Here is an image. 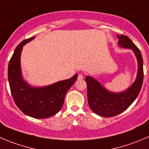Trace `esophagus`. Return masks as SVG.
Returning <instances> with one entry per match:
<instances>
[{"mask_svg": "<svg viewBox=\"0 0 149 149\" xmlns=\"http://www.w3.org/2000/svg\"><path fill=\"white\" fill-rule=\"evenodd\" d=\"M84 79V75L82 73H79V76H78V79L79 80H81V79Z\"/></svg>", "mask_w": 149, "mask_h": 149, "instance_id": "esophagus-1", "label": "esophagus"}]
</instances>
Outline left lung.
Here are the masks:
<instances>
[{
	"label": "left lung",
	"instance_id": "8db88e82",
	"mask_svg": "<svg viewBox=\"0 0 149 149\" xmlns=\"http://www.w3.org/2000/svg\"><path fill=\"white\" fill-rule=\"evenodd\" d=\"M119 47L130 49L136 56L138 74L134 83L122 92H112L105 89L99 81L87 76L85 81L87 85L88 103L94 113L103 117L115 116L127 109L138 96L143 81V57L139 49L127 36L117 35Z\"/></svg>",
	"mask_w": 149,
	"mask_h": 149
}]
</instances>
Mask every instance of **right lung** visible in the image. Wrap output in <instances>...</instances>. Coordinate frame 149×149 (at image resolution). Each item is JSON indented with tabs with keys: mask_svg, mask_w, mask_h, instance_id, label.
I'll use <instances>...</instances> for the list:
<instances>
[{
	"mask_svg": "<svg viewBox=\"0 0 149 149\" xmlns=\"http://www.w3.org/2000/svg\"><path fill=\"white\" fill-rule=\"evenodd\" d=\"M34 38L24 40L15 49L8 63V79L13 99L22 112L36 119H45L60 111L65 94L75 83L78 75L47 86H30L22 76L20 57L23 46Z\"/></svg>",
	"mask_w": 149,
	"mask_h": 149,
	"instance_id": "right-lung-1",
	"label": "right lung"
}]
</instances>
